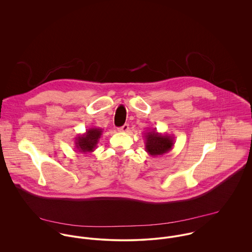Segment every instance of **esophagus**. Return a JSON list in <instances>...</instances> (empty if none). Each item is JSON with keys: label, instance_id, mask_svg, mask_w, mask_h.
<instances>
[{"label": "esophagus", "instance_id": "1", "mask_svg": "<svg viewBox=\"0 0 252 252\" xmlns=\"http://www.w3.org/2000/svg\"><path fill=\"white\" fill-rule=\"evenodd\" d=\"M128 130H129V125L128 124H124L122 127H120L118 129V131H120V132H127Z\"/></svg>", "mask_w": 252, "mask_h": 252}]
</instances>
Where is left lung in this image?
Instances as JSON below:
<instances>
[{
	"instance_id": "8db88e82",
	"label": "left lung",
	"mask_w": 252,
	"mask_h": 252,
	"mask_svg": "<svg viewBox=\"0 0 252 252\" xmlns=\"http://www.w3.org/2000/svg\"><path fill=\"white\" fill-rule=\"evenodd\" d=\"M144 141L145 151L153 157L168 153L176 143L173 136L158 133L156 129L144 133Z\"/></svg>"
}]
</instances>
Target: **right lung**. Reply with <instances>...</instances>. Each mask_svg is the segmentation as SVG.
<instances>
[{
	"mask_svg": "<svg viewBox=\"0 0 252 252\" xmlns=\"http://www.w3.org/2000/svg\"><path fill=\"white\" fill-rule=\"evenodd\" d=\"M103 134V129L101 128H89L85 133L79 134L75 137L74 146L76 150L80 153H90L95 150L99 140Z\"/></svg>",
	"mask_w": 252,
	"mask_h": 252,
	"instance_id": "add662e5",
	"label": "right lung"
}]
</instances>
